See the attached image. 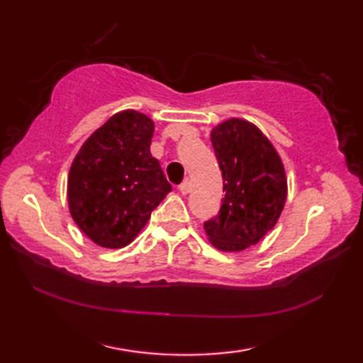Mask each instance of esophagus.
<instances>
[{"mask_svg":"<svg viewBox=\"0 0 363 363\" xmlns=\"http://www.w3.org/2000/svg\"><path fill=\"white\" fill-rule=\"evenodd\" d=\"M177 189H179V191H181L182 195H187L189 191H190V182H189V181H184Z\"/></svg>","mask_w":363,"mask_h":363,"instance_id":"obj_1","label":"esophagus"}]
</instances>
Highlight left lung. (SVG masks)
<instances>
[{"instance_id": "1", "label": "left lung", "mask_w": 363, "mask_h": 363, "mask_svg": "<svg viewBox=\"0 0 363 363\" xmlns=\"http://www.w3.org/2000/svg\"><path fill=\"white\" fill-rule=\"evenodd\" d=\"M211 142L223 174L225 198L217 217L204 223L221 251H243L272 230L287 199L279 154L252 123L230 118L212 129Z\"/></svg>"}]
</instances>
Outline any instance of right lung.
I'll list each match as a JSON object with an SVG mask.
<instances>
[{"mask_svg": "<svg viewBox=\"0 0 363 363\" xmlns=\"http://www.w3.org/2000/svg\"><path fill=\"white\" fill-rule=\"evenodd\" d=\"M154 123L145 113L112 115L84 145L70 168L68 207L76 225L103 248H123L172 191L150 146Z\"/></svg>", "mask_w": 363, "mask_h": 363, "instance_id": "right-lung-1", "label": "right lung"}]
</instances>
